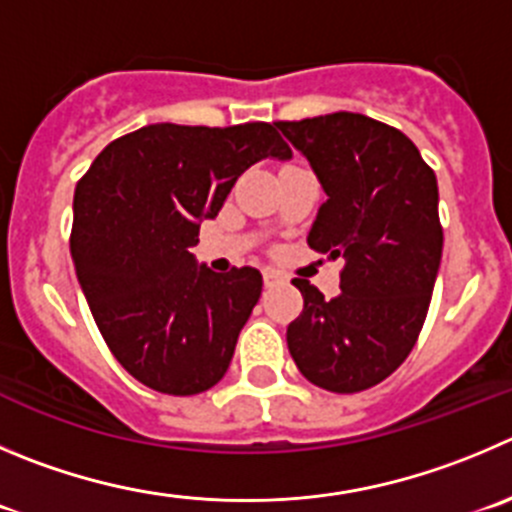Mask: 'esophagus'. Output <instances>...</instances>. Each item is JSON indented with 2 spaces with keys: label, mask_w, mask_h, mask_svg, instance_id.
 I'll return each mask as SVG.
<instances>
[{
  "label": "esophagus",
  "mask_w": 512,
  "mask_h": 512,
  "mask_svg": "<svg viewBox=\"0 0 512 512\" xmlns=\"http://www.w3.org/2000/svg\"><path fill=\"white\" fill-rule=\"evenodd\" d=\"M284 281V274H279L276 269H264V284L266 286H276Z\"/></svg>",
  "instance_id": "1"
}]
</instances>
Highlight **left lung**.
Masks as SVG:
<instances>
[{"mask_svg": "<svg viewBox=\"0 0 512 512\" xmlns=\"http://www.w3.org/2000/svg\"><path fill=\"white\" fill-rule=\"evenodd\" d=\"M276 128L326 193L306 243L347 261L334 299L294 279L304 311L286 329V344L311 384L362 392L405 362L425 324L442 259L437 178L405 133L367 115Z\"/></svg>", "mask_w": 512, "mask_h": 512, "instance_id": "obj_1", "label": "left lung"}]
</instances>
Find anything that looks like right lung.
Listing matches in <instances>:
<instances>
[{"label":"right lung","mask_w":512,"mask_h":512,"mask_svg":"<svg viewBox=\"0 0 512 512\" xmlns=\"http://www.w3.org/2000/svg\"><path fill=\"white\" fill-rule=\"evenodd\" d=\"M266 158H291L276 125L158 123L113 140L77 183V281L110 352L145 387L188 397L226 374L264 279L251 266L216 274L188 248Z\"/></svg>","instance_id":"1"}]
</instances>
